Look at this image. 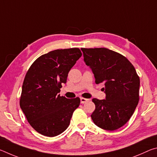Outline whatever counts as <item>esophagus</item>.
<instances>
[{
    "mask_svg": "<svg viewBox=\"0 0 157 157\" xmlns=\"http://www.w3.org/2000/svg\"><path fill=\"white\" fill-rule=\"evenodd\" d=\"M88 101H89V99H86V98H80V102H81L82 104H84V103L88 102Z\"/></svg>",
    "mask_w": 157,
    "mask_h": 157,
    "instance_id": "34e87169",
    "label": "esophagus"
}]
</instances>
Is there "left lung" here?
<instances>
[{"label":"left lung","instance_id":"obj_1","mask_svg":"<svg viewBox=\"0 0 157 157\" xmlns=\"http://www.w3.org/2000/svg\"><path fill=\"white\" fill-rule=\"evenodd\" d=\"M81 50L95 83L105 86V99L92 100L95 105L92 120L103 129H118L127 123L139 103V77L131 62L118 52L105 48Z\"/></svg>","mask_w":157,"mask_h":157}]
</instances>
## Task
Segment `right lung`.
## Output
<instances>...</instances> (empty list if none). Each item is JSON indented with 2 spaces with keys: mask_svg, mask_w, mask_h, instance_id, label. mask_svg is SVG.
I'll use <instances>...</instances> for the list:
<instances>
[{
  "mask_svg": "<svg viewBox=\"0 0 157 157\" xmlns=\"http://www.w3.org/2000/svg\"><path fill=\"white\" fill-rule=\"evenodd\" d=\"M81 56L80 50L76 48L53 50L36 59L26 73L20 107L39 134L56 136L70 124L80 99H68L59 94L68 72Z\"/></svg>",
  "mask_w": 157,
  "mask_h": 157,
  "instance_id": "right-lung-1",
  "label": "right lung"
}]
</instances>
